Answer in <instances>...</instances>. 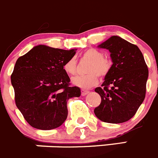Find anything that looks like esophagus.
Instances as JSON below:
<instances>
[{"instance_id":"esophagus-1","label":"esophagus","mask_w":158,"mask_h":158,"mask_svg":"<svg viewBox=\"0 0 158 158\" xmlns=\"http://www.w3.org/2000/svg\"><path fill=\"white\" fill-rule=\"evenodd\" d=\"M89 93V91L85 90V89H81V95H86L87 94Z\"/></svg>"}]
</instances>
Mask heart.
Instances as JSON below:
<instances>
[{
    "instance_id": "obj_1",
    "label": "heart",
    "mask_w": 158,
    "mask_h": 158,
    "mask_svg": "<svg viewBox=\"0 0 158 158\" xmlns=\"http://www.w3.org/2000/svg\"><path fill=\"white\" fill-rule=\"evenodd\" d=\"M83 58L90 61L87 67V73L85 76H77L72 79V83L82 89H90L99 82L98 75L104 77L109 73L112 66V62L109 58L104 57L101 51L95 48H89L83 53ZM65 72L69 75H74L77 73V63L73 58L68 59L63 65Z\"/></svg>"
}]
</instances>
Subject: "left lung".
I'll return each instance as SVG.
<instances>
[{"label": "left lung", "instance_id": "8db88e82", "mask_svg": "<svg viewBox=\"0 0 158 158\" xmlns=\"http://www.w3.org/2000/svg\"><path fill=\"white\" fill-rule=\"evenodd\" d=\"M98 47L109 50L113 64L102 88L95 89L102 100L94 113L104 122L128 121L145 99L149 72L144 57L136 45L118 36H112Z\"/></svg>", "mask_w": 158, "mask_h": 158}]
</instances>
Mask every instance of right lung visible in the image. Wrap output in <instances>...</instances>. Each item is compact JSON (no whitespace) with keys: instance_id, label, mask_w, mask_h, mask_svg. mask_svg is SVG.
<instances>
[{"instance_id":"add662e5","label":"right lung","mask_w":158,"mask_h":158,"mask_svg":"<svg viewBox=\"0 0 158 158\" xmlns=\"http://www.w3.org/2000/svg\"><path fill=\"white\" fill-rule=\"evenodd\" d=\"M76 50L40 44L17 59L11 76L15 104L32 127L51 130L62 125L67 118V101L81 95L78 87L69 86L63 69Z\"/></svg>"}]
</instances>
